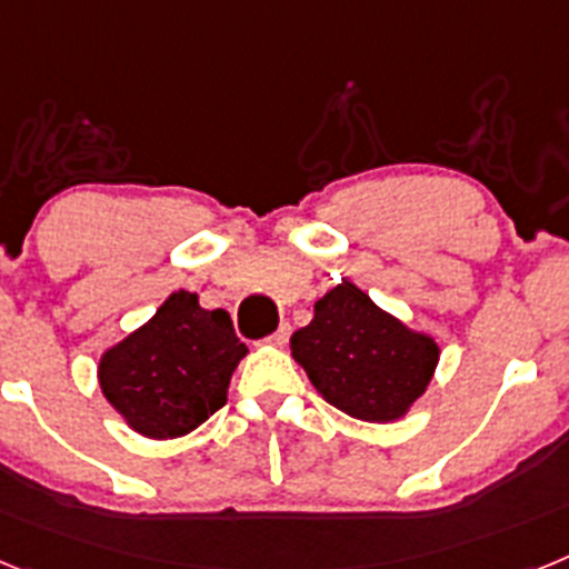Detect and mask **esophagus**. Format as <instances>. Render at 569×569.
Instances as JSON below:
<instances>
[{
	"mask_svg": "<svg viewBox=\"0 0 569 569\" xmlns=\"http://www.w3.org/2000/svg\"><path fill=\"white\" fill-rule=\"evenodd\" d=\"M288 339H290V325H288V321H284V325H281V328L276 330L273 336H268V341H270V345H276V347L288 345Z\"/></svg>",
	"mask_w": 569,
	"mask_h": 569,
	"instance_id": "obj_1",
	"label": "esophagus"
}]
</instances>
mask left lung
<instances>
[{"label":"left lung","mask_w":569,"mask_h":569,"mask_svg":"<svg viewBox=\"0 0 569 569\" xmlns=\"http://www.w3.org/2000/svg\"><path fill=\"white\" fill-rule=\"evenodd\" d=\"M290 350L325 401L361 421L405 416L439 365L430 336L407 330L350 281L316 301L313 321L296 330Z\"/></svg>","instance_id":"left-lung-1"}]
</instances>
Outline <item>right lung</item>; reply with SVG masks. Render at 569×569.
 Listing matches in <instances>:
<instances>
[{"label":"right lung","mask_w":569,"mask_h":569,"mask_svg":"<svg viewBox=\"0 0 569 569\" xmlns=\"http://www.w3.org/2000/svg\"><path fill=\"white\" fill-rule=\"evenodd\" d=\"M244 353L228 310L199 308L196 293L179 290L102 356L99 385L136 433L176 439L228 401L230 376Z\"/></svg>","instance_id":"obj_1"}]
</instances>
